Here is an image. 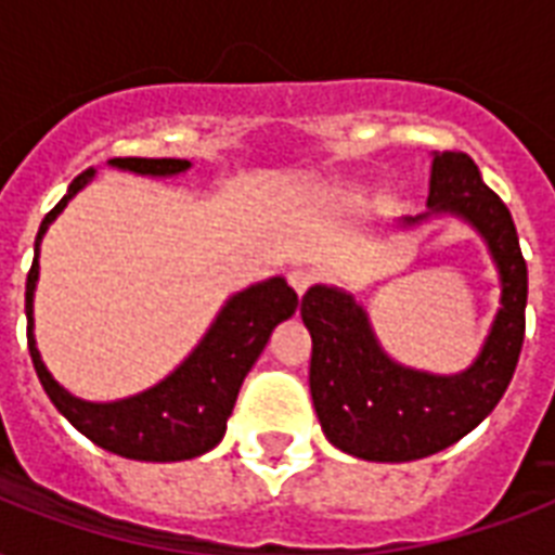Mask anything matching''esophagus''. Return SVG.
Segmentation results:
<instances>
[{
	"label": "esophagus",
	"instance_id": "esophagus-1",
	"mask_svg": "<svg viewBox=\"0 0 555 555\" xmlns=\"http://www.w3.org/2000/svg\"><path fill=\"white\" fill-rule=\"evenodd\" d=\"M287 282H291V287H294L296 294L302 296L305 291H308V287L317 282V273H313V270H308V268H294L291 273H287Z\"/></svg>",
	"mask_w": 555,
	"mask_h": 555
}]
</instances>
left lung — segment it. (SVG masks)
Returning <instances> with one entry per match:
<instances>
[{"instance_id":"left-lung-1","label":"left lung","mask_w":555,"mask_h":555,"mask_svg":"<svg viewBox=\"0 0 555 555\" xmlns=\"http://www.w3.org/2000/svg\"><path fill=\"white\" fill-rule=\"evenodd\" d=\"M426 204L429 212L405 216L403 227L431 216L461 218L487 242L499 268L501 308L469 369L429 374L395 363L348 291L313 285L302 296V322L313 339V409L325 438L363 461H417L469 435L507 391L525 343L527 261L507 204L464 152H435Z\"/></svg>"}]
</instances>
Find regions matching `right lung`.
I'll return each mask as SVG.
<instances>
[{"instance_id":"obj_1","label":"right lung","mask_w":555,"mask_h":555,"mask_svg":"<svg viewBox=\"0 0 555 555\" xmlns=\"http://www.w3.org/2000/svg\"><path fill=\"white\" fill-rule=\"evenodd\" d=\"M108 167L126 169L134 176L172 178L186 172L192 164L181 158H112ZM91 178L94 169H86L82 176L74 178L63 201L42 218L34 242V264L25 282V317H28V351L37 377L51 403L56 405V412L106 452L132 461H158V464L198 457L224 438L227 417L233 414L235 397L247 371L259 360L279 322L294 317L299 299L282 276L244 287L242 294L227 299L204 339L192 348V354L169 377L160 379L158 386L112 403H91L74 397L51 377V371L39 357L34 339V291L39 279V242L48 224Z\"/></svg>"}]
</instances>
